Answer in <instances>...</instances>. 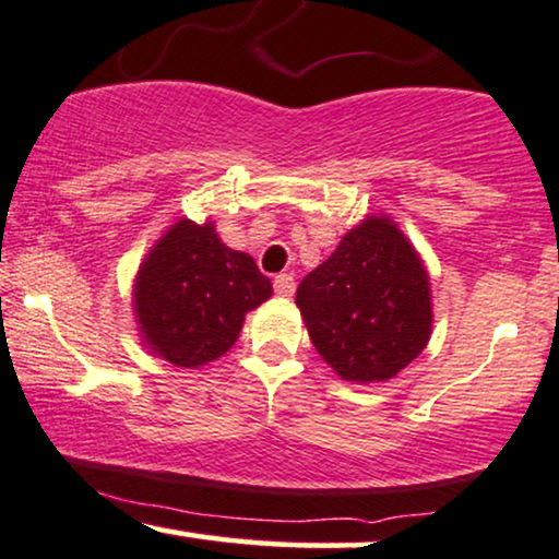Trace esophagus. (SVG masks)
I'll return each instance as SVG.
<instances>
[{
    "label": "esophagus",
    "instance_id": "34e87169",
    "mask_svg": "<svg viewBox=\"0 0 559 559\" xmlns=\"http://www.w3.org/2000/svg\"><path fill=\"white\" fill-rule=\"evenodd\" d=\"M274 293L280 297H293L295 295L293 274H277V277H274Z\"/></svg>",
    "mask_w": 559,
    "mask_h": 559
}]
</instances>
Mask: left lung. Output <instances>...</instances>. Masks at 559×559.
Segmentation results:
<instances>
[{
	"label": "left lung",
	"mask_w": 559,
	"mask_h": 559,
	"mask_svg": "<svg viewBox=\"0 0 559 559\" xmlns=\"http://www.w3.org/2000/svg\"><path fill=\"white\" fill-rule=\"evenodd\" d=\"M430 277L392 218L369 216L297 287L312 346L341 379L386 381L432 333Z\"/></svg>",
	"instance_id": "obj_1"
}]
</instances>
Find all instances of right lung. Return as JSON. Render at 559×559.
Instances as JSON below:
<instances>
[{"mask_svg": "<svg viewBox=\"0 0 559 559\" xmlns=\"http://www.w3.org/2000/svg\"><path fill=\"white\" fill-rule=\"evenodd\" d=\"M254 259L228 249L211 221L167 228L136 272L134 312L147 348L182 369L216 361L239 338L243 316L270 300Z\"/></svg>", "mask_w": 559, "mask_h": 559, "instance_id": "obj_1", "label": "right lung"}]
</instances>
